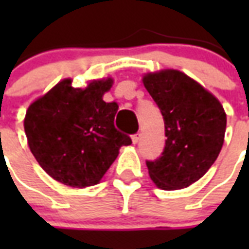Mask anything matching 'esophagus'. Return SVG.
<instances>
[{
	"label": "esophagus",
	"instance_id": "34e87169",
	"mask_svg": "<svg viewBox=\"0 0 249 249\" xmlns=\"http://www.w3.org/2000/svg\"><path fill=\"white\" fill-rule=\"evenodd\" d=\"M140 137H141L140 133H136V135L132 136V141H133V144H137L139 140H140Z\"/></svg>",
	"mask_w": 249,
	"mask_h": 249
}]
</instances>
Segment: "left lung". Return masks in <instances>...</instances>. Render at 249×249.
I'll return each instance as SVG.
<instances>
[{
    "instance_id": "1",
    "label": "left lung",
    "mask_w": 249,
    "mask_h": 249,
    "mask_svg": "<svg viewBox=\"0 0 249 249\" xmlns=\"http://www.w3.org/2000/svg\"><path fill=\"white\" fill-rule=\"evenodd\" d=\"M144 85L164 119L165 146L156 160H146L157 187L175 191L203 178L224 142L227 116L219 100L178 71L144 76Z\"/></svg>"
}]
</instances>
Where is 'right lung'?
<instances>
[{
	"instance_id": "obj_1",
	"label": "right lung",
	"mask_w": 249,
	"mask_h": 249,
	"mask_svg": "<svg viewBox=\"0 0 249 249\" xmlns=\"http://www.w3.org/2000/svg\"><path fill=\"white\" fill-rule=\"evenodd\" d=\"M112 80L88 88L58 82L32 104L24 128L33 156L49 176L69 187H92L113 164L121 146L132 140L114 126L119 104L105 103Z\"/></svg>"
}]
</instances>
